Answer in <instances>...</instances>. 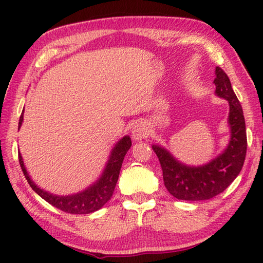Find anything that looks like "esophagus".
<instances>
[{
    "label": "esophagus",
    "instance_id": "1",
    "mask_svg": "<svg viewBox=\"0 0 263 263\" xmlns=\"http://www.w3.org/2000/svg\"><path fill=\"white\" fill-rule=\"evenodd\" d=\"M149 136V130L148 126L144 122L140 121L137 122L132 127V139L135 141H140L142 139L147 138Z\"/></svg>",
    "mask_w": 263,
    "mask_h": 263
}]
</instances>
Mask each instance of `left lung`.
<instances>
[{
  "label": "left lung",
  "mask_w": 263,
  "mask_h": 263,
  "mask_svg": "<svg viewBox=\"0 0 263 263\" xmlns=\"http://www.w3.org/2000/svg\"><path fill=\"white\" fill-rule=\"evenodd\" d=\"M215 74V95L230 105L227 123L231 136L226 148L208 163L194 166L182 163L161 144H153L163 170L165 186L178 200L200 201L216 197L231 185L244 164L248 142L242 106L225 72L216 66Z\"/></svg>",
  "instance_id": "obj_1"
}]
</instances>
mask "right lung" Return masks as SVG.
<instances>
[{
  "label": "right lung",
  "mask_w": 263,
  "mask_h": 263,
  "mask_svg": "<svg viewBox=\"0 0 263 263\" xmlns=\"http://www.w3.org/2000/svg\"><path fill=\"white\" fill-rule=\"evenodd\" d=\"M24 111L25 109H22L18 130H20L22 122H24ZM131 138L128 136H124L122 139H120V140L115 143V146L111 148L108 159L106 161L102 174L99 175L97 180L86 189L81 190V191L68 195L54 194L45 191V190L37 185L35 181H32L29 173H28L24 163V158H22L20 152L19 163L27 182L29 183L30 187L39 195V197L47 201L49 204L54 205L55 208H58L64 212L77 215H86L91 214V212H95L99 210L100 208H103V206L107 203V201L111 198L117 180H119L123 159H124L126 153L131 147Z\"/></svg>",
  "instance_id": "right-lung-1"
}]
</instances>
